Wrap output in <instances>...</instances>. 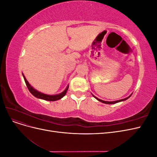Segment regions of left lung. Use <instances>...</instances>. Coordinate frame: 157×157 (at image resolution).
<instances>
[{
  "label": "left lung",
  "mask_w": 157,
  "mask_h": 157,
  "mask_svg": "<svg viewBox=\"0 0 157 157\" xmlns=\"http://www.w3.org/2000/svg\"><path fill=\"white\" fill-rule=\"evenodd\" d=\"M92 96H93L95 98H96V99H98V100L99 101H100V102H101V103H105V104H114V103H118V102H121V101H125V100H126V99H128V98H129L132 96V94L130 95V96H129L127 97V98H124V99H120V100L113 101H103V100H101V99H99V98H96V96H94L93 94H92Z\"/></svg>",
  "instance_id": "left-lung-1"
}]
</instances>
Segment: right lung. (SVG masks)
Wrapping results in <instances>:
<instances>
[{
    "label": "right lung",
    "mask_w": 157,
    "mask_h": 157,
    "mask_svg": "<svg viewBox=\"0 0 157 157\" xmlns=\"http://www.w3.org/2000/svg\"><path fill=\"white\" fill-rule=\"evenodd\" d=\"M23 78H24L25 80V84L27 85V86L28 88V89H29V92L34 96L35 97L37 98H39V99H44V100H46V101H56V100H58V99H60L61 98H62L66 94V93H67V90H68V88H69V85L67 86V88H66V89L64 90V91L63 92H61L59 94H57V95H47V94H44L43 93H41L39 91H37L36 90H35V88H33L30 84L28 82V81L27 80L26 78L25 77L24 75L23 74Z\"/></svg>",
    "instance_id": "add662e5"
}]
</instances>
